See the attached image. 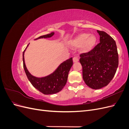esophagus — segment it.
<instances>
[{"instance_id": "obj_1", "label": "esophagus", "mask_w": 129, "mask_h": 129, "mask_svg": "<svg viewBox=\"0 0 129 129\" xmlns=\"http://www.w3.org/2000/svg\"><path fill=\"white\" fill-rule=\"evenodd\" d=\"M79 61V58H78L77 57H73V62L74 63H75V62H77Z\"/></svg>"}]
</instances>
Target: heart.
Here are the masks:
<instances>
[{"mask_svg":"<svg viewBox=\"0 0 129 129\" xmlns=\"http://www.w3.org/2000/svg\"><path fill=\"white\" fill-rule=\"evenodd\" d=\"M96 38L94 36H90L89 33H82L79 35L72 42L74 47L78 48L82 45V53H88L93 49L96 43Z\"/></svg>","mask_w":129,"mask_h":129,"instance_id":"obj_1","label":"heart"}]
</instances>
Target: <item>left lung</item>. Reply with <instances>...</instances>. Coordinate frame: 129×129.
I'll use <instances>...</instances> for the list:
<instances>
[{"instance_id": "8db88e82", "label": "left lung", "mask_w": 129, "mask_h": 129, "mask_svg": "<svg viewBox=\"0 0 129 129\" xmlns=\"http://www.w3.org/2000/svg\"><path fill=\"white\" fill-rule=\"evenodd\" d=\"M100 43L91 51L80 55L83 79L93 89L104 87L114 77L118 66V54L115 41L103 31L97 30Z\"/></svg>"}]
</instances>
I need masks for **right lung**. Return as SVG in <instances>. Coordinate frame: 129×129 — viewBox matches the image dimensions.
Listing matches in <instances>:
<instances>
[{
	"mask_svg": "<svg viewBox=\"0 0 129 129\" xmlns=\"http://www.w3.org/2000/svg\"><path fill=\"white\" fill-rule=\"evenodd\" d=\"M54 34V33L52 32L50 34L40 36L36 40L42 38H50ZM28 45L29 44L27 45L23 52L22 59L25 73L31 84L35 88L45 95L54 94L60 91L67 83L68 73L73 64L72 57L61 63L55 71L50 75L43 77H37L30 74L25 64L24 54Z\"/></svg>",
	"mask_w": 129,
	"mask_h": 129,
	"instance_id": "1",
	"label": "right lung"
}]
</instances>
